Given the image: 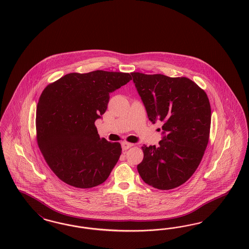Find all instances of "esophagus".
Listing matches in <instances>:
<instances>
[{"instance_id": "1", "label": "esophagus", "mask_w": 249, "mask_h": 249, "mask_svg": "<svg viewBox=\"0 0 249 249\" xmlns=\"http://www.w3.org/2000/svg\"><path fill=\"white\" fill-rule=\"evenodd\" d=\"M121 146H122V150H123V151H126V150H128L130 147H132L133 144H132V143H129V142H123L121 143Z\"/></svg>"}]
</instances>
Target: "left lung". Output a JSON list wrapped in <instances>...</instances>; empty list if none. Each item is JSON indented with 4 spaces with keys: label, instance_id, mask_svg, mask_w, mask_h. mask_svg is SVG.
Wrapping results in <instances>:
<instances>
[{
    "label": "left lung",
    "instance_id": "8db88e82",
    "mask_svg": "<svg viewBox=\"0 0 249 249\" xmlns=\"http://www.w3.org/2000/svg\"><path fill=\"white\" fill-rule=\"evenodd\" d=\"M149 120L161 121L159 145L142 147L138 172L155 189H175L189 180L200 163L210 137L212 110L204 90L186 77L131 72Z\"/></svg>",
    "mask_w": 249,
    "mask_h": 249
}]
</instances>
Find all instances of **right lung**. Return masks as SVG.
<instances>
[{
    "label": "right lung",
    "mask_w": 249,
    "mask_h": 249,
    "mask_svg": "<svg viewBox=\"0 0 249 249\" xmlns=\"http://www.w3.org/2000/svg\"><path fill=\"white\" fill-rule=\"evenodd\" d=\"M130 80L126 72H72L44 89L36 106V141L60 180L90 189L107 179L122 149L99 137L94 121L107 110L109 94Z\"/></svg>",
    "instance_id": "obj_1"
}]
</instances>
